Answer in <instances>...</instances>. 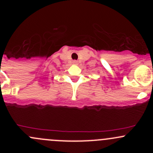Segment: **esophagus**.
<instances>
[{"instance_id": "34e87169", "label": "esophagus", "mask_w": 153, "mask_h": 153, "mask_svg": "<svg viewBox=\"0 0 153 153\" xmlns=\"http://www.w3.org/2000/svg\"><path fill=\"white\" fill-rule=\"evenodd\" d=\"M73 64H78V62H77L76 61H73Z\"/></svg>"}]
</instances>
